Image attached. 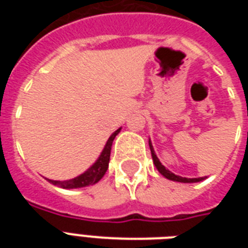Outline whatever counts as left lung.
<instances>
[{
    "instance_id": "obj_1",
    "label": "left lung",
    "mask_w": 248,
    "mask_h": 248,
    "mask_svg": "<svg viewBox=\"0 0 248 248\" xmlns=\"http://www.w3.org/2000/svg\"><path fill=\"white\" fill-rule=\"evenodd\" d=\"M149 148H151L153 163H155V167H157V170H158L159 172L162 173L166 179H169V180H172V181H179V183H197V181H201L204 179V177H193V179H188V177H183V176H179V175H175V173L171 172V171H169V170L166 169L165 166L162 165V163L159 162L158 157H157L155 153V149H153V145H152L151 140H149Z\"/></svg>"
}]
</instances>
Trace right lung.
<instances>
[{"label":"right lung","instance_id":"1","mask_svg":"<svg viewBox=\"0 0 248 248\" xmlns=\"http://www.w3.org/2000/svg\"><path fill=\"white\" fill-rule=\"evenodd\" d=\"M121 131V128H118L117 131H114L108 139L107 144H105L104 149L101 152V155H99V158L96 159V162L93 163L87 171L78 175L77 177L69 179V180L64 181H56V180H47L54 185L62 186L64 189H75V188H83V186H89V185L96 184L97 181L100 180L101 177L104 176V173L107 172L109 165V159H110V149H112L113 140L118 135V132Z\"/></svg>","mask_w":248,"mask_h":248}]
</instances>
